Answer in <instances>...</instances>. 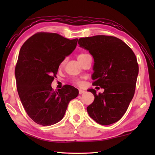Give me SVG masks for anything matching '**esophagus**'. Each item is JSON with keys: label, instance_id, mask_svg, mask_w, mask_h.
<instances>
[{"label": "esophagus", "instance_id": "1", "mask_svg": "<svg viewBox=\"0 0 155 155\" xmlns=\"http://www.w3.org/2000/svg\"><path fill=\"white\" fill-rule=\"evenodd\" d=\"M84 92H85V91H84V90H78V94H79L80 95H81V94H83Z\"/></svg>", "mask_w": 155, "mask_h": 155}]
</instances>
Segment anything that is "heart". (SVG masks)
Listing matches in <instances>:
<instances>
[{
    "label": "heart",
    "mask_w": 155,
    "mask_h": 155,
    "mask_svg": "<svg viewBox=\"0 0 155 155\" xmlns=\"http://www.w3.org/2000/svg\"><path fill=\"white\" fill-rule=\"evenodd\" d=\"M88 55H89V54L87 53H86V52H81V53L78 54V59L79 60V61L81 62V61H82L84 59L86 58V57H87ZM65 61H66V59H64L61 61V65H64L65 63ZM73 83H74V85H76L81 86V85H82V84H83V81H82V80H81V79H75V80L73 81Z\"/></svg>",
    "instance_id": "1"
}]
</instances>
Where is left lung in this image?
<instances>
[{"mask_svg":"<svg viewBox=\"0 0 155 155\" xmlns=\"http://www.w3.org/2000/svg\"><path fill=\"white\" fill-rule=\"evenodd\" d=\"M78 44L94 59L93 85L104 88L96 94L90 89L94 101L87 107L90 116L102 125L111 124L122 118L135 94L139 72L134 52L122 40L109 35L82 38Z\"/></svg>","mask_w":155,"mask_h":155,"instance_id":"1","label":"left lung"}]
</instances>
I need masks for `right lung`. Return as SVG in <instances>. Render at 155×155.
I'll use <instances>...</instances> for the list:
<instances>
[{
	"label": "right lung",
	"instance_id": "right-lung-1",
	"mask_svg": "<svg viewBox=\"0 0 155 155\" xmlns=\"http://www.w3.org/2000/svg\"><path fill=\"white\" fill-rule=\"evenodd\" d=\"M57 33L39 32L22 46L15 68L16 87L26 112L37 124L50 126L64 117L68 104L78 96L71 85L54 91L51 83L65 57L77 46Z\"/></svg>",
	"mask_w": 155,
	"mask_h": 155
}]
</instances>
